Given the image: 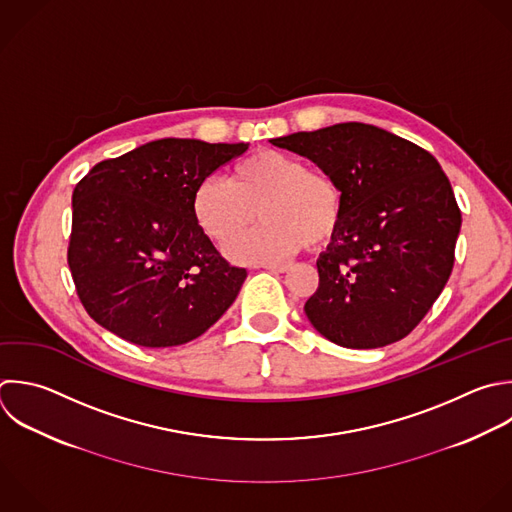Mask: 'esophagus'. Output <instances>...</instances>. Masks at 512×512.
<instances>
[{
    "instance_id": "1",
    "label": "esophagus",
    "mask_w": 512,
    "mask_h": 512,
    "mask_svg": "<svg viewBox=\"0 0 512 512\" xmlns=\"http://www.w3.org/2000/svg\"><path fill=\"white\" fill-rule=\"evenodd\" d=\"M264 268L268 272H274V274H282V272H288L290 266L288 264H264Z\"/></svg>"
}]
</instances>
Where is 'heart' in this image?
Here are the masks:
<instances>
[{
	"label": "heart",
	"instance_id": "heart-1",
	"mask_svg": "<svg viewBox=\"0 0 512 512\" xmlns=\"http://www.w3.org/2000/svg\"><path fill=\"white\" fill-rule=\"evenodd\" d=\"M265 226L228 244L234 262H272L296 254L304 244H328L342 218V192L320 170L292 154L260 150L238 162L230 180L204 178L192 196L198 228L216 244H226L256 219Z\"/></svg>",
	"mask_w": 512,
	"mask_h": 512
}]
</instances>
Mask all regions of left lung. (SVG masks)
I'll return each instance as SVG.
<instances>
[{
	"instance_id": "8db88e82",
	"label": "left lung",
	"mask_w": 512,
	"mask_h": 512,
	"mask_svg": "<svg viewBox=\"0 0 512 512\" xmlns=\"http://www.w3.org/2000/svg\"><path fill=\"white\" fill-rule=\"evenodd\" d=\"M312 160L342 192L340 226L316 260L310 324L344 348L404 338L454 264L460 210L440 164L382 128L346 122L270 140Z\"/></svg>"
}]
</instances>
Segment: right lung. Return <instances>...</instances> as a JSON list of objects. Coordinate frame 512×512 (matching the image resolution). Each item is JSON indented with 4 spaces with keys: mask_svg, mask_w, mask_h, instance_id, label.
I'll list each match as a JSON object with an SVG mask.
<instances>
[{
    "mask_svg": "<svg viewBox=\"0 0 512 512\" xmlns=\"http://www.w3.org/2000/svg\"><path fill=\"white\" fill-rule=\"evenodd\" d=\"M246 150L244 142L164 138L80 180L68 264L100 326L138 346L168 348L202 336L232 306L248 274L198 228L192 196Z\"/></svg>",
    "mask_w": 512,
    "mask_h": 512,
    "instance_id": "right-lung-1",
    "label": "right lung"
}]
</instances>
